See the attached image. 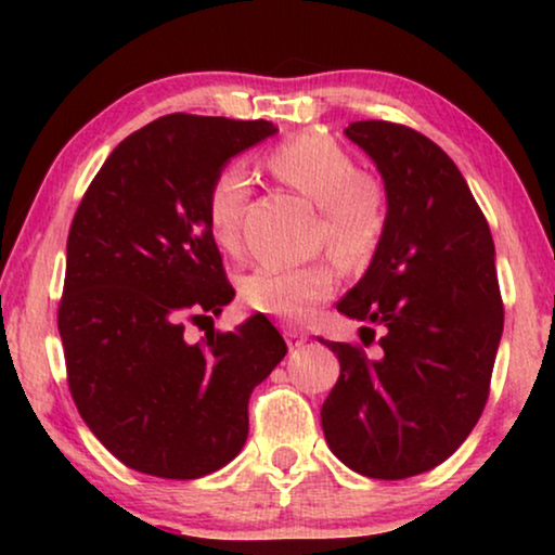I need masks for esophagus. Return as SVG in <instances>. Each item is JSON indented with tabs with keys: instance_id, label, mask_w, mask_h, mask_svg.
I'll return each instance as SVG.
<instances>
[{
	"instance_id": "1",
	"label": "esophagus",
	"mask_w": 555,
	"mask_h": 555,
	"mask_svg": "<svg viewBox=\"0 0 555 555\" xmlns=\"http://www.w3.org/2000/svg\"><path fill=\"white\" fill-rule=\"evenodd\" d=\"M285 340L291 348H302L308 344V333L298 328H285Z\"/></svg>"
}]
</instances>
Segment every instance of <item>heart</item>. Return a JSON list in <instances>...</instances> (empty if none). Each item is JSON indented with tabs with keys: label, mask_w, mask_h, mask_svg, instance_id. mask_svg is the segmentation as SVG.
I'll return each mask as SVG.
<instances>
[{
	"label": "heart",
	"mask_w": 555,
	"mask_h": 555,
	"mask_svg": "<svg viewBox=\"0 0 555 555\" xmlns=\"http://www.w3.org/2000/svg\"><path fill=\"white\" fill-rule=\"evenodd\" d=\"M268 169L308 196L321 209L318 240L346 268H363L378 253L389 227V199L374 173L356 169L353 156L323 133H298L278 143L264 158ZM247 173L224 166L207 192V224L215 242L227 253L240 245V222L249 199ZM338 272L331 260L302 268L260 264L242 280V298L249 308L280 321H306L336 293Z\"/></svg>",
	"instance_id": "1"
}]
</instances>
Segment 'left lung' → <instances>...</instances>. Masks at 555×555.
Wrapping results in <instances>:
<instances>
[{
	"label": "left lung",
	"mask_w": 555,
	"mask_h": 555,
	"mask_svg": "<svg viewBox=\"0 0 555 555\" xmlns=\"http://www.w3.org/2000/svg\"><path fill=\"white\" fill-rule=\"evenodd\" d=\"M382 173L389 227L338 313L382 325L378 356L323 340L340 376L321 406L331 452L353 473L404 480L442 465L480 420L503 336L488 219L435 141L399 124L344 131ZM371 331L374 338V328Z\"/></svg>",
	"instance_id": "left-lung-1"
}]
</instances>
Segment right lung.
<instances>
[{
    "label": "right lung",
    "mask_w": 555,
    "mask_h": 555,
    "mask_svg": "<svg viewBox=\"0 0 555 555\" xmlns=\"http://www.w3.org/2000/svg\"><path fill=\"white\" fill-rule=\"evenodd\" d=\"M278 128L171 113L120 141L67 234L57 328L75 406L126 467L166 480L222 469L247 442L249 393L287 346L262 313L189 344L184 321L234 291L207 224L211 179Z\"/></svg>",
    "instance_id": "obj_1"
}]
</instances>
